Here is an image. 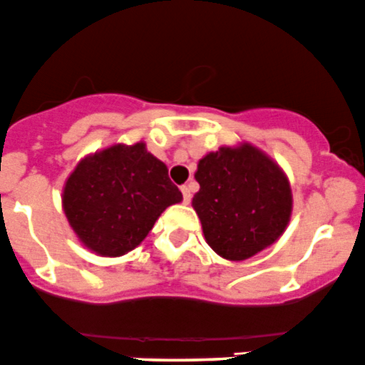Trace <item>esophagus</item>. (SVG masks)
<instances>
[{
    "mask_svg": "<svg viewBox=\"0 0 365 365\" xmlns=\"http://www.w3.org/2000/svg\"><path fill=\"white\" fill-rule=\"evenodd\" d=\"M181 191H182L184 203H190L191 202V190H190V186H181Z\"/></svg>",
    "mask_w": 365,
    "mask_h": 365,
    "instance_id": "obj_1",
    "label": "esophagus"
}]
</instances>
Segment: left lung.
<instances>
[{
	"mask_svg": "<svg viewBox=\"0 0 365 365\" xmlns=\"http://www.w3.org/2000/svg\"><path fill=\"white\" fill-rule=\"evenodd\" d=\"M200 190L191 205L205 242L217 256L245 261L268 249L287 230L292 190L287 174L261 148L242 140L198 160Z\"/></svg>",
	"mask_w": 365,
	"mask_h": 365,
	"instance_id": "1",
	"label": "left lung"
}]
</instances>
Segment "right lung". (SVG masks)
<instances>
[{"label":"right lung","instance_id":"add662e5","mask_svg":"<svg viewBox=\"0 0 365 365\" xmlns=\"http://www.w3.org/2000/svg\"><path fill=\"white\" fill-rule=\"evenodd\" d=\"M182 202L146 143H116L78 162L62 187V210L80 244L120 257L143 244L167 207Z\"/></svg>","mask_w":365,"mask_h":365}]
</instances>
